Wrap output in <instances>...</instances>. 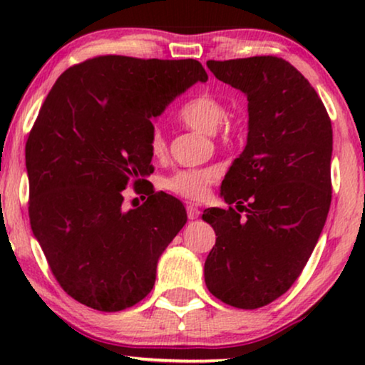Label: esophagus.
Wrapping results in <instances>:
<instances>
[{"label":"esophagus","instance_id":"obj_1","mask_svg":"<svg viewBox=\"0 0 365 365\" xmlns=\"http://www.w3.org/2000/svg\"><path fill=\"white\" fill-rule=\"evenodd\" d=\"M186 211H187V217L191 219V221H194V219H197L199 214H201V211H199V209L194 206V204H187Z\"/></svg>","mask_w":365,"mask_h":365}]
</instances>
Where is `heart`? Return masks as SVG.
<instances>
[{
	"instance_id": "b5f03b06",
	"label": "heart",
	"mask_w": 365,
	"mask_h": 365,
	"mask_svg": "<svg viewBox=\"0 0 365 365\" xmlns=\"http://www.w3.org/2000/svg\"><path fill=\"white\" fill-rule=\"evenodd\" d=\"M181 121L194 131L202 134H214L219 126L226 121L227 108L221 99H217L212 94H199V96L189 99L179 111ZM149 149L154 158H163L166 154V139L161 129H153L151 139H149ZM219 171L214 168L202 169H184L178 171L173 176H169L164 181V187L169 192L181 196L191 201H199L206 196L209 187L214 182H217Z\"/></svg>"
}]
</instances>
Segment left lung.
Segmentation results:
<instances>
[{"label":"left lung","instance_id":"obj_1","mask_svg":"<svg viewBox=\"0 0 365 365\" xmlns=\"http://www.w3.org/2000/svg\"><path fill=\"white\" fill-rule=\"evenodd\" d=\"M207 68L247 96L249 133L221 184L229 209L202 214L217 236L204 281L229 306L257 309L296 282L326 224L331 119L316 89L286 59L252 56L207 61Z\"/></svg>","mask_w":365,"mask_h":365}]
</instances>
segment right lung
I'll list each match as a JSON object with an SVG mask.
<instances>
[{
    "instance_id": "1",
    "label": "right lung",
    "mask_w": 365,
    "mask_h": 365,
    "mask_svg": "<svg viewBox=\"0 0 365 365\" xmlns=\"http://www.w3.org/2000/svg\"><path fill=\"white\" fill-rule=\"evenodd\" d=\"M206 83L196 59L98 56L64 71L26 143L29 222L64 292L103 312L151 292L158 259L187 221L176 197L154 192L151 119ZM147 202L122 209V189Z\"/></svg>"
}]
</instances>
